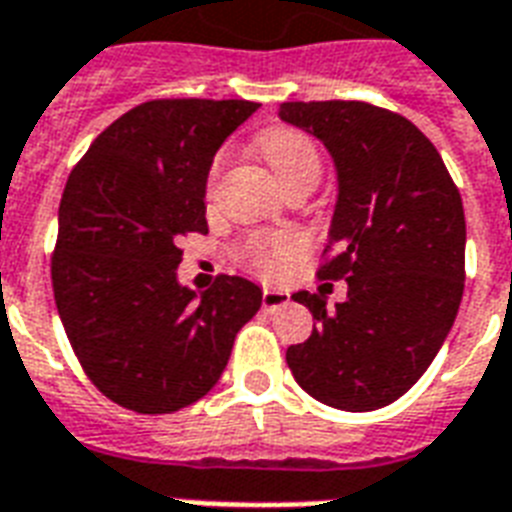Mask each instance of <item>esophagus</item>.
Segmentation results:
<instances>
[{
  "label": "esophagus",
  "mask_w": 512,
  "mask_h": 512,
  "mask_svg": "<svg viewBox=\"0 0 512 512\" xmlns=\"http://www.w3.org/2000/svg\"><path fill=\"white\" fill-rule=\"evenodd\" d=\"M288 291H280V288H264V294H261V307L264 310H280V307L288 305Z\"/></svg>",
  "instance_id": "obj_1"
}]
</instances>
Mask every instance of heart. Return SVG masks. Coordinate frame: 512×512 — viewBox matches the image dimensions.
Listing matches in <instances>:
<instances>
[{
	"label": "heart",
	"instance_id": "b5f03b06",
	"mask_svg": "<svg viewBox=\"0 0 512 512\" xmlns=\"http://www.w3.org/2000/svg\"><path fill=\"white\" fill-rule=\"evenodd\" d=\"M259 153L270 164L280 186H286L291 180L302 175H318L321 172V156L315 142L299 129H272L259 140ZM224 164V153L215 159L210 169V188H213L218 172ZM305 251V242L297 234H270V237H253L245 248V259L253 270L275 278L294 267V261Z\"/></svg>",
	"mask_w": 512,
	"mask_h": 512
}]
</instances>
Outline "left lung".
Returning <instances> with one entry per match:
<instances>
[{"label":"left lung","mask_w":512,"mask_h":512,"mask_svg":"<svg viewBox=\"0 0 512 512\" xmlns=\"http://www.w3.org/2000/svg\"><path fill=\"white\" fill-rule=\"evenodd\" d=\"M280 121L324 142L337 169L329 245L318 270L348 299L299 291L313 334L286 361L307 394L337 410L391 405L443 348L464 294V207L416 124L367 102H283Z\"/></svg>","instance_id":"1"}]
</instances>
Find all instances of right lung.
Masks as SVG:
<instances>
[{"instance_id":"1","label":"right lung","mask_w":512,"mask_h":512,"mask_svg":"<svg viewBox=\"0 0 512 512\" xmlns=\"http://www.w3.org/2000/svg\"><path fill=\"white\" fill-rule=\"evenodd\" d=\"M245 99H153L99 134L59 205L53 297L72 351L107 399L175 413L218 383L261 288L180 286V237L207 234L215 151L256 113Z\"/></svg>"}]
</instances>
